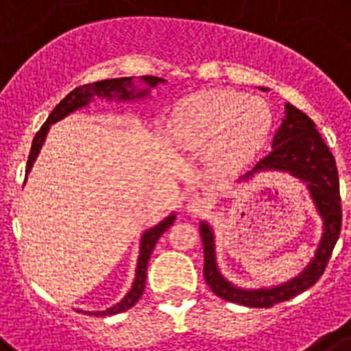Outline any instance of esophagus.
<instances>
[{
  "instance_id": "esophagus-1",
  "label": "esophagus",
  "mask_w": 351,
  "mask_h": 351,
  "mask_svg": "<svg viewBox=\"0 0 351 351\" xmlns=\"http://www.w3.org/2000/svg\"><path fill=\"white\" fill-rule=\"evenodd\" d=\"M207 207H209V200L200 195L189 196V200L185 204V209L189 210V213H193V215H200V213H204Z\"/></svg>"
}]
</instances>
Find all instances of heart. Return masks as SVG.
I'll list each match as a JSON object with an SVG mask.
<instances>
[{
  "mask_svg": "<svg viewBox=\"0 0 351 351\" xmlns=\"http://www.w3.org/2000/svg\"><path fill=\"white\" fill-rule=\"evenodd\" d=\"M270 110L258 97L229 90L202 92L176 108L169 138L185 151L209 149L220 169H240L256 155L270 130Z\"/></svg>",
  "mask_w": 351,
  "mask_h": 351,
  "instance_id": "1",
  "label": "heart"
}]
</instances>
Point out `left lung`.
<instances>
[{"instance_id": "1", "label": "left lung", "mask_w": 351, "mask_h": 351, "mask_svg": "<svg viewBox=\"0 0 351 351\" xmlns=\"http://www.w3.org/2000/svg\"><path fill=\"white\" fill-rule=\"evenodd\" d=\"M263 171L289 173L306 184L315 209L323 218V234L315 249V256L310 259L301 274L278 287L247 290L236 287L221 276L216 265L215 232L207 221H202L200 236L204 241L205 281L218 298L250 308H269L281 301H289L315 285L328 265L333 247L339 240L343 220L339 175L332 151L315 130L314 121L289 102L285 104V119L272 141V151L238 182L250 180L256 173Z\"/></svg>"}]
</instances>
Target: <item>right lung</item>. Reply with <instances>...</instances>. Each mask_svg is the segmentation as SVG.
<instances>
[{
    "instance_id": "add662e5",
    "label": "right lung",
    "mask_w": 351,
    "mask_h": 351,
    "mask_svg": "<svg viewBox=\"0 0 351 351\" xmlns=\"http://www.w3.org/2000/svg\"><path fill=\"white\" fill-rule=\"evenodd\" d=\"M141 81L146 84L144 90H136L133 86V77H121V79H106V81L93 82V84H84V86H79L75 90L68 93L64 99H62L53 111L48 115L47 122L43 124L41 130L37 131L36 136H34L32 147H30V155H28L27 162V175L32 169L34 162H36L37 155L43 147V142L47 138V133L50 130L52 124L59 122L61 119L68 117L73 111L81 110V108L88 106L90 102L99 97V99H115V101H135V99H144V97L149 95L151 88H156L160 82H166L160 77L153 75H142ZM175 215H169L167 218L160 221L155 227L147 229L141 238V252H138V261H136V270H135V281L131 285V289L128 290V294L119 301L117 304H113L111 308L102 310V312H84V314L95 315V317H101V315H115L121 314V312H126L128 308H131L133 304L142 298L144 294V289H146V272H147V261H149V256L155 249V243L158 241L164 232L169 229L171 225L175 223Z\"/></svg>"
}]
</instances>
